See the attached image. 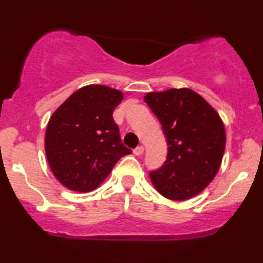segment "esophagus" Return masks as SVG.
Masks as SVG:
<instances>
[{"label":"esophagus","instance_id":"esophagus-1","mask_svg":"<svg viewBox=\"0 0 263 263\" xmlns=\"http://www.w3.org/2000/svg\"><path fill=\"white\" fill-rule=\"evenodd\" d=\"M143 152H144V147L143 146H138V147H136V148L134 149V153H135L136 156L143 155Z\"/></svg>","mask_w":263,"mask_h":263}]
</instances>
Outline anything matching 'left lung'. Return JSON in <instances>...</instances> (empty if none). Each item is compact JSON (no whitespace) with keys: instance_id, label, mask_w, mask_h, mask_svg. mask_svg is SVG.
<instances>
[{"instance_id":"8db88e82","label":"left lung","mask_w":263,"mask_h":263,"mask_svg":"<svg viewBox=\"0 0 263 263\" xmlns=\"http://www.w3.org/2000/svg\"><path fill=\"white\" fill-rule=\"evenodd\" d=\"M144 101L167 138V161L149 173L155 188L167 199H190L209 185L224 156L226 134L215 108L188 87L148 92Z\"/></svg>"}]
</instances>
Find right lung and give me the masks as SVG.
Here are the masks:
<instances>
[{"mask_svg": "<svg viewBox=\"0 0 263 263\" xmlns=\"http://www.w3.org/2000/svg\"><path fill=\"white\" fill-rule=\"evenodd\" d=\"M122 99L120 90L87 85L54 111L45 131V155L53 174L68 189H96L117 161L132 152L123 146L112 117Z\"/></svg>", "mask_w": 263, "mask_h": 263, "instance_id": "right-lung-1", "label": "right lung"}]
</instances>
